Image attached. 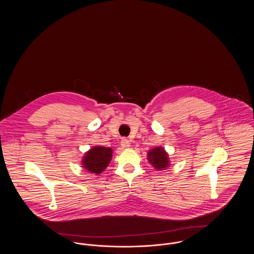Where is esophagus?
<instances>
[{
  "instance_id": "34e87169",
  "label": "esophagus",
  "mask_w": 254,
  "mask_h": 254,
  "mask_svg": "<svg viewBox=\"0 0 254 254\" xmlns=\"http://www.w3.org/2000/svg\"><path fill=\"white\" fill-rule=\"evenodd\" d=\"M121 146L123 148H128L130 146V143L127 139H122L121 141Z\"/></svg>"
}]
</instances>
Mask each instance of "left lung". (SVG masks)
Masks as SVG:
<instances>
[{
  "instance_id": "obj_1",
  "label": "left lung",
  "mask_w": 254,
  "mask_h": 254,
  "mask_svg": "<svg viewBox=\"0 0 254 254\" xmlns=\"http://www.w3.org/2000/svg\"><path fill=\"white\" fill-rule=\"evenodd\" d=\"M147 160L158 170H163L169 166V155L165 148L161 146L149 150L147 153Z\"/></svg>"
}]
</instances>
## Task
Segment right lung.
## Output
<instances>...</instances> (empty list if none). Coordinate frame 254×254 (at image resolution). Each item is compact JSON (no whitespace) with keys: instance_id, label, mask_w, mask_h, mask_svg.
<instances>
[{"instance_id":"1","label":"right lung","mask_w":254,"mask_h":254,"mask_svg":"<svg viewBox=\"0 0 254 254\" xmlns=\"http://www.w3.org/2000/svg\"><path fill=\"white\" fill-rule=\"evenodd\" d=\"M111 158L112 149L110 147L97 145L85 152L82 160V165L84 169L98 175L107 169Z\"/></svg>"}]
</instances>
